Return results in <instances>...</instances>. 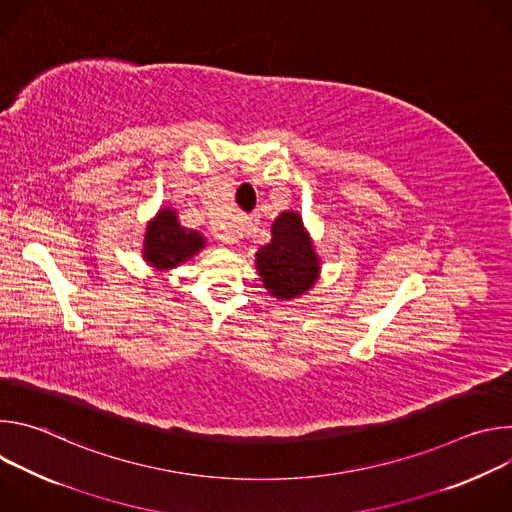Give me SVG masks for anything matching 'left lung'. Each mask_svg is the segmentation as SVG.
<instances>
[{"label":"left lung","instance_id":"obj_1","mask_svg":"<svg viewBox=\"0 0 512 512\" xmlns=\"http://www.w3.org/2000/svg\"><path fill=\"white\" fill-rule=\"evenodd\" d=\"M273 239L257 253V269L271 296L289 300L308 291L318 275V257L298 212H281L273 223Z\"/></svg>","mask_w":512,"mask_h":512}]
</instances>
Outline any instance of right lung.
<instances>
[{
  "mask_svg": "<svg viewBox=\"0 0 512 512\" xmlns=\"http://www.w3.org/2000/svg\"><path fill=\"white\" fill-rule=\"evenodd\" d=\"M204 247L200 233L186 231L176 221V212L166 208L160 210L156 221L148 227L145 235V259L160 269L174 267Z\"/></svg>",
  "mask_w": 512,
  "mask_h": 512,
  "instance_id": "1",
  "label": "right lung"
}]
</instances>
